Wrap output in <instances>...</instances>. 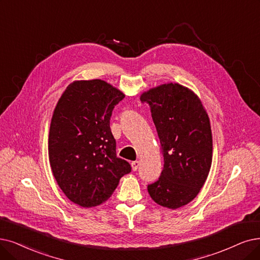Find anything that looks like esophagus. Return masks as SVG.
Wrapping results in <instances>:
<instances>
[{"instance_id":"34e87169","label":"esophagus","mask_w":260,"mask_h":260,"mask_svg":"<svg viewBox=\"0 0 260 260\" xmlns=\"http://www.w3.org/2000/svg\"><path fill=\"white\" fill-rule=\"evenodd\" d=\"M131 165H132V170L136 172V171H138V169H139V166H140V162L139 161H133L132 163H131Z\"/></svg>"}]
</instances>
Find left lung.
Returning <instances> with one entry per match:
<instances>
[{"label":"left lung","instance_id":"left-lung-1","mask_svg":"<svg viewBox=\"0 0 260 260\" xmlns=\"http://www.w3.org/2000/svg\"><path fill=\"white\" fill-rule=\"evenodd\" d=\"M164 158L158 180L147 185L151 199L176 209L189 204L208 177L212 162L209 117L193 91L170 83L144 92Z\"/></svg>","mask_w":260,"mask_h":260}]
</instances>
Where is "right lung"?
<instances>
[{
    "instance_id": "add662e5",
    "label": "right lung",
    "mask_w": 260,
    "mask_h": 260,
    "mask_svg": "<svg viewBox=\"0 0 260 260\" xmlns=\"http://www.w3.org/2000/svg\"><path fill=\"white\" fill-rule=\"evenodd\" d=\"M124 95L101 80L77 81L58 100L49 132V160L57 184L81 207L106 202L131 165L116 155L112 112Z\"/></svg>"
}]
</instances>
